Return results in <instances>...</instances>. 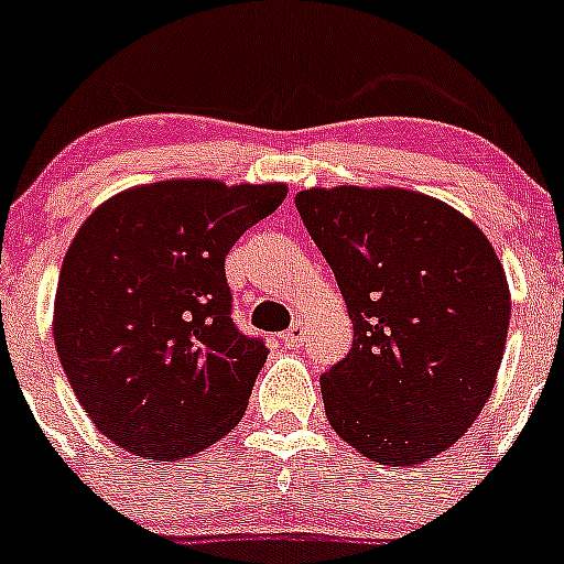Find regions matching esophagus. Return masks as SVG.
<instances>
[{"label": "esophagus", "mask_w": 564, "mask_h": 564, "mask_svg": "<svg viewBox=\"0 0 564 564\" xmlns=\"http://www.w3.org/2000/svg\"><path fill=\"white\" fill-rule=\"evenodd\" d=\"M282 344L288 349H299L301 344H304V323H301V319H295V323L282 333Z\"/></svg>", "instance_id": "1"}]
</instances>
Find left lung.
I'll use <instances>...</instances> for the list:
<instances>
[{"mask_svg":"<svg viewBox=\"0 0 564 564\" xmlns=\"http://www.w3.org/2000/svg\"><path fill=\"white\" fill-rule=\"evenodd\" d=\"M352 319V349L319 377L338 438L379 465H420L481 414L511 319L506 271L470 217L403 187L295 196Z\"/></svg>","mask_w":564,"mask_h":564,"instance_id":"obj_1","label":"left lung"}]
</instances>
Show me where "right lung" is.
<instances>
[{
	"label": "right lung",
	"instance_id": "add662e5",
	"mask_svg": "<svg viewBox=\"0 0 564 564\" xmlns=\"http://www.w3.org/2000/svg\"><path fill=\"white\" fill-rule=\"evenodd\" d=\"M288 185L161 180L107 198L66 250L53 341L96 427L174 463L239 425L269 349L236 330L226 256Z\"/></svg>",
	"mask_w": 564,
	"mask_h": 564
}]
</instances>
